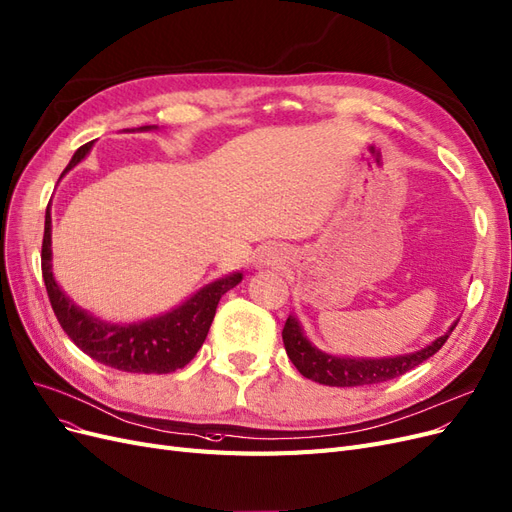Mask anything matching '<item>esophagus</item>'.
Returning <instances> with one entry per match:
<instances>
[{"label": "esophagus", "instance_id": "esophagus-1", "mask_svg": "<svg viewBox=\"0 0 512 512\" xmlns=\"http://www.w3.org/2000/svg\"><path fill=\"white\" fill-rule=\"evenodd\" d=\"M281 260H284V254H281V250L275 248V245H262L254 256L256 267H271V264H277Z\"/></svg>", "mask_w": 512, "mask_h": 512}]
</instances>
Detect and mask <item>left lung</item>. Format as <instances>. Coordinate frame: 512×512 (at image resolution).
<instances>
[{
	"label": "left lung",
	"instance_id": "obj_1",
	"mask_svg": "<svg viewBox=\"0 0 512 512\" xmlns=\"http://www.w3.org/2000/svg\"><path fill=\"white\" fill-rule=\"evenodd\" d=\"M457 322L451 324V328L440 334L430 345L421 347L417 351H409V354L400 356H387V358H351V356H334L328 351L317 349L309 339L294 315L286 320L284 332V347L286 354L292 360V364L298 368V373L303 377L330 385V387H356V385H373L381 381L396 379L404 373H409L411 368L426 362L430 356L445 345L449 334L453 332Z\"/></svg>",
	"mask_w": 512,
	"mask_h": 512
}]
</instances>
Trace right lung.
Listing matches in <instances>:
<instances>
[{
    "label": "right lung",
    "mask_w": 512,
    "mask_h": 512,
    "mask_svg": "<svg viewBox=\"0 0 512 512\" xmlns=\"http://www.w3.org/2000/svg\"><path fill=\"white\" fill-rule=\"evenodd\" d=\"M156 125L139 127L137 131H156ZM135 131V129H133ZM95 142L76 150L63 175L72 171L91 152ZM61 175V178H63ZM42 275L52 311L65 334L86 356L125 373L165 375L184 368L201 349L209 326L214 322L220 298L243 279L241 271L224 275L197 290L190 298L167 313L148 317L142 322L116 324L84 311L57 284L52 273V218L46 207L44 241H42Z\"/></svg>",
    "instance_id": "right-lung-1"
}]
</instances>
